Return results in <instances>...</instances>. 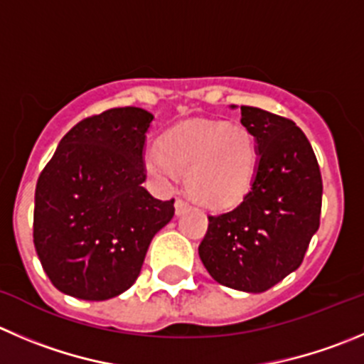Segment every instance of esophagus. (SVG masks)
Returning <instances> with one entry per match:
<instances>
[{"mask_svg": "<svg viewBox=\"0 0 364 364\" xmlns=\"http://www.w3.org/2000/svg\"><path fill=\"white\" fill-rule=\"evenodd\" d=\"M188 209H189V203L186 202V200L176 198V202H175V213L176 214H184Z\"/></svg>", "mask_w": 364, "mask_h": 364, "instance_id": "obj_1", "label": "esophagus"}]
</instances>
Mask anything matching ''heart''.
I'll return each mask as SVG.
<instances>
[{
  "mask_svg": "<svg viewBox=\"0 0 364 364\" xmlns=\"http://www.w3.org/2000/svg\"><path fill=\"white\" fill-rule=\"evenodd\" d=\"M255 137L243 124L189 121L169 130L146 154V168L173 182L186 175L189 196L207 209H228L248 195L257 171Z\"/></svg>",
  "mask_w": 364,
  "mask_h": 364,
  "instance_id": "b5f03b06",
  "label": "heart"
}]
</instances>
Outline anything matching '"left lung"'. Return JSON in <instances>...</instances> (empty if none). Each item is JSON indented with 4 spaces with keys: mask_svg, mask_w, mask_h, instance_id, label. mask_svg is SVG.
Segmentation results:
<instances>
[{
    "mask_svg": "<svg viewBox=\"0 0 364 364\" xmlns=\"http://www.w3.org/2000/svg\"><path fill=\"white\" fill-rule=\"evenodd\" d=\"M241 124L257 143L254 184L236 209L209 216L198 254L216 282L262 293L302 264L323 186L313 146L291 119L243 105Z\"/></svg>",
    "mask_w": 364,
    "mask_h": 364,
    "instance_id": "obj_1",
    "label": "left lung"
}]
</instances>
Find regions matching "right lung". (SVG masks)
Here are the masks:
<instances>
[{
  "label": "right lung",
  "mask_w": 364,
  "mask_h": 364,
  "mask_svg": "<svg viewBox=\"0 0 364 364\" xmlns=\"http://www.w3.org/2000/svg\"><path fill=\"white\" fill-rule=\"evenodd\" d=\"M154 116L119 107L76 123L41 173L33 245L58 291L109 300L141 273L154 236L175 200L154 198L143 182L144 144Z\"/></svg>",
  "instance_id": "1"
}]
</instances>
